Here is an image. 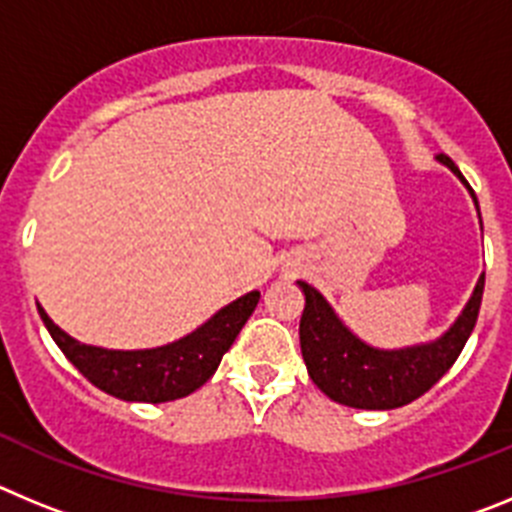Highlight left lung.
<instances>
[{"label":"left lung","mask_w":512,"mask_h":512,"mask_svg":"<svg viewBox=\"0 0 512 512\" xmlns=\"http://www.w3.org/2000/svg\"><path fill=\"white\" fill-rule=\"evenodd\" d=\"M438 161L459 176V182L469 189L477 205V197L461 176L459 166L449 156H438ZM297 284L305 295V310L300 318L302 359L318 390L348 408L395 410L425 395L459 359L461 348L477 323L485 274L477 279L472 297L443 336L405 348L369 346L338 318L318 289L307 282Z\"/></svg>","instance_id":"left-lung-1"}]
</instances>
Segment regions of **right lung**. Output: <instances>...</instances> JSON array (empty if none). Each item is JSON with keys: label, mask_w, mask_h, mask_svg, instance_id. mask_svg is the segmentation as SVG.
I'll return each instance as SVG.
<instances>
[{"label": "right lung", "mask_w": 512, "mask_h": 512, "mask_svg": "<svg viewBox=\"0 0 512 512\" xmlns=\"http://www.w3.org/2000/svg\"><path fill=\"white\" fill-rule=\"evenodd\" d=\"M261 292H248L230 305L220 307L207 323L194 328L179 341L156 348L89 346L58 328L48 312L38 305L45 328L66 359L79 369L94 387L125 402H171L192 395L215 374L220 359L238 338L251 312L259 305Z\"/></svg>", "instance_id": "1"}]
</instances>
